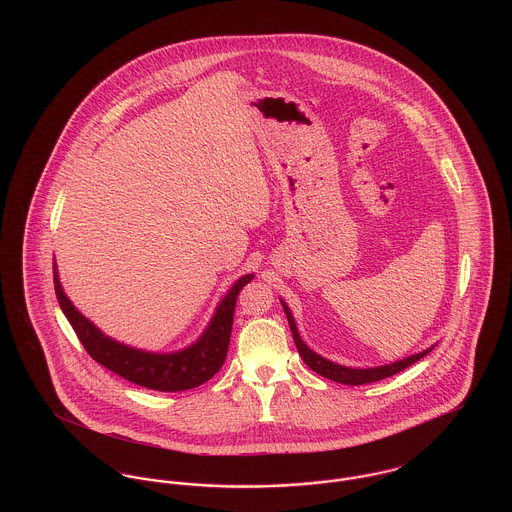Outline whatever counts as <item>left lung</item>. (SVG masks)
<instances>
[{"instance_id":"1","label":"left lung","mask_w":512,"mask_h":512,"mask_svg":"<svg viewBox=\"0 0 512 512\" xmlns=\"http://www.w3.org/2000/svg\"><path fill=\"white\" fill-rule=\"evenodd\" d=\"M282 307H284V313H286L288 322H290V328H292L295 347H297L301 359L305 361V365L309 366L311 370H315L320 376H324L328 380H334L338 384H345V386H361V384H370V382L384 380L388 376L401 372L403 368L414 365L416 361H420L422 357H426L434 349V347H430V349H426L422 353H416V355H411V357H407L403 361H397V363H391V365L374 366V368H349V366L336 365V363L320 357L313 349H309L305 345V341L301 340V336L297 332V326H295L292 313H290V309H288V305L284 301H282Z\"/></svg>"}]
</instances>
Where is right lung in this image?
Returning a JSON list of instances; mask_svg holds the SVG:
<instances>
[{
	"label": "right lung",
	"instance_id": "right-lung-1",
	"mask_svg": "<svg viewBox=\"0 0 512 512\" xmlns=\"http://www.w3.org/2000/svg\"><path fill=\"white\" fill-rule=\"evenodd\" d=\"M251 280L253 274H245L230 288V292L220 301L207 330L194 345L176 353H149L105 336L98 326L80 315L71 299L63 292L57 265L53 263V284L59 307L65 317L69 318L78 340L90 353V357L124 380L157 391L192 390L219 372L230 345L238 293Z\"/></svg>",
	"mask_w": 512,
	"mask_h": 512
}]
</instances>
